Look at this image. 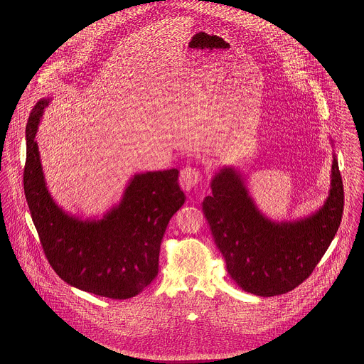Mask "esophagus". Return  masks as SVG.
I'll return each mask as SVG.
<instances>
[{
	"mask_svg": "<svg viewBox=\"0 0 364 364\" xmlns=\"http://www.w3.org/2000/svg\"><path fill=\"white\" fill-rule=\"evenodd\" d=\"M203 178V173L199 168L196 166H186L181 171V175H179V183L182 186L183 191L189 192L192 191Z\"/></svg>",
	"mask_w": 364,
	"mask_h": 364,
	"instance_id": "1",
	"label": "esophagus"
}]
</instances>
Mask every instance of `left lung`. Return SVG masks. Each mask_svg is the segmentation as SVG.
<instances>
[{"label":"left lung","mask_w":364,"mask_h":364,"mask_svg":"<svg viewBox=\"0 0 364 364\" xmlns=\"http://www.w3.org/2000/svg\"><path fill=\"white\" fill-rule=\"evenodd\" d=\"M211 192L203 214L227 270L242 290L262 297L284 294L310 277L341 225L345 205L336 158L326 203L303 221L266 220L231 168L214 176Z\"/></svg>","instance_id":"left-lung-1"}]
</instances>
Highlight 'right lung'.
<instances>
[{
	"instance_id": "obj_1",
	"label": "right lung",
	"mask_w": 364,
	"mask_h": 364,
	"mask_svg": "<svg viewBox=\"0 0 364 364\" xmlns=\"http://www.w3.org/2000/svg\"><path fill=\"white\" fill-rule=\"evenodd\" d=\"M49 101L26 126L23 191L43 252L68 284L113 300L141 293L158 274L159 248L171 217L185 203L178 169L136 175L119 208L101 221H81L57 208L46 189L36 129Z\"/></svg>"
}]
</instances>
